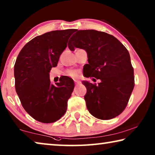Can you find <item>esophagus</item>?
<instances>
[{"mask_svg":"<svg viewBox=\"0 0 155 155\" xmlns=\"http://www.w3.org/2000/svg\"><path fill=\"white\" fill-rule=\"evenodd\" d=\"M74 83H76V84H77V83H81L79 81H78V80H75V79H74Z\"/></svg>","mask_w":155,"mask_h":155,"instance_id":"1","label":"esophagus"}]
</instances>
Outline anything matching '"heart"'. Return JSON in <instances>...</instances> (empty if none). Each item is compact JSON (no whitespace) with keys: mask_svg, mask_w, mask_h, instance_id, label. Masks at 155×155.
<instances>
[{"mask_svg":"<svg viewBox=\"0 0 155 155\" xmlns=\"http://www.w3.org/2000/svg\"><path fill=\"white\" fill-rule=\"evenodd\" d=\"M67 74L69 75V76H70V77H75L76 75H77V73H76L75 71H74V70H69L67 72Z\"/></svg>","mask_w":155,"mask_h":155,"instance_id":"heart-1","label":"heart"}]
</instances>
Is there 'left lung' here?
I'll list each match as a JSON object with an SVG mask.
<instances>
[{
	"instance_id": "left-lung-1",
	"label": "left lung",
	"mask_w": 155,
	"mask_h": 155,
	"mask_svg": "<svg viewBox=\"0 0 155 155\" xmlns=\"http://www.w3.org/2000/svg\"><path fill=\"white\" fill-rule=\"evenodd\" d=\"M74 33L69 49H83L87 53L88 64L83 67V74L101 80L98 85L82 81L87 88L84 99L88 111L101 120L119 116L126 107L134 87L128 51L117 38L104 31L75 29Z\"/></svg>"
}]
</instances>
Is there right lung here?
I'll use <instances>...</instances> for the list:
<instances>
[{
  "label": "right lung",
  "instance_id": "obj_1",
  "mask_svg": "<svg viewBox=\"0 0 155 155\" xmlns=\"http://www.w3.org/2000/svg\"><path fill=\"white\" fill-rule=\"evenodd\" d=\"M74 29L55 30L36 36L25 44L14 65L15 88L25 110L39 122L54 123L67 110L74 83L65 76L56 85L50 80Z\"/></svg>",
  "mask_w": 155,
  "mask_h": 155
}]
</instances>
